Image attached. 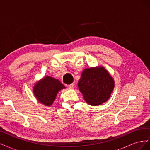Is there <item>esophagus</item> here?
<instances>
[{
    "label": "esophagus",
    "instance_id": "obj_1",
    "mask_svg": "<svg viewBox=\"0 0 150 150\" xmlns=\"http://www.w3.org/2000/svg\"><path fill=\"white\" fill-rule=\"evenodd\" d=\"M74 83H72V84H71L69 85H68V87H69L71 89H72V88H74Z\"/></svg>",
    "mask_w": 150,
    "mask_h": 150
}]
</instances>
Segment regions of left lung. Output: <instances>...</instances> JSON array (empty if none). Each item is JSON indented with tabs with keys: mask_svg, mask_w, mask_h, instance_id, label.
Segmentation results:
<instances>
[{
	"mask_svg": "<svg viewBox=\"0 0 150 150\" xmlns=\"http://www.w3.org/2000/svg\"><path fill=\"white\" fill-rule=\"evenodd\" d=\"M78 88L86 103L91 106H98L110 98L115 81L103 66L87 68L81 74Z\"/></svg>",
	"mask_w": 150,
	"mask_h": 150,
	"instance_id": "8db88e82",
	"label": "left lung"
}]
</instances>
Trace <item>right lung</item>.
<instances>
[{
  "label": "right lung",
  "instance_id": "obj_1",
  "mask_svg": "<svg viewBox=\"0 0 150 150\" xmlns=\"http://www.w3.org/2000/svg\"><path fill=\"white\" fill-rule=\"evenodd\" d=\"M65 86L59 81L46 76L35 83L33 92L38 101L46 106H51L55 100L57 93Z\"/></svg>",
  "mask_w": 150,
  "mask_h": 150
}]
</instances>
